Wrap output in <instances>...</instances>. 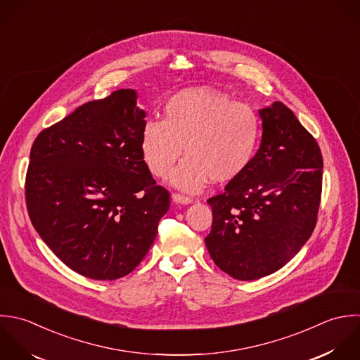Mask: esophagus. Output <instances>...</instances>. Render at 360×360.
Wrapping results in <instances>:
<instances>
[{
	"label": "esophagus",
	"instance_id": "1",
	"mask_svg": "<svg viewBox=\"0 0 360 360\" xmlns=\"http://www.w3.org/2000/svg\"><path fill=\"white\" fill-rule=\"evenodd\" d=\"M172 200L175 203H181V205H189L192 202L191 198L188 196H184V195H179V193H172Z\"/></svg>",
	"mask_w": 360,
	"mask_h": 360
}]
</instances>
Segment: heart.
I'll use <instances>...</instances> for the list:
<instances>
[{
	"label": "heart",
	"instance_id": "obj_1",
	"mask_svg": "<svg viewBox=\"0 0 360 360\" xmlns=\"http://www.w3.org/2000/svg\"><path fill=\"white\" fill-rule=\"evenodd\" d=\"M261 119L227 94L195 88L175 94L164 106V119L148 120L141 131L143 158L157 178H167L186 158L171 182L196 192L210 179L229 184L251 165L261 139Z\"/></svg>",
	"mask_w": 360,
	"mask_h": 360
}]
</instances>
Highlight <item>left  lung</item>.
<instances>
[{
	"label": "left lung",
	"mask_w": 360,
	"mask_h": 360,
	"mask_svg": "<svg viewBox=\"0 0 360 360\" xmlns=\"http://www.w3.org/2000/svg\"><path fill=\"white\" fill-rule=\"evenodd\" d=\"M259 116L262 140L251 165L207 199V251L238 281L268 276L302 250L316 229L323 191L321 150L295 113L274 102Z\"/></svg>",
	"instance_id": "obj_1"
}]
</instances>
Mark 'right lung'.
Masks as SVG:
<instances>
[{
    "instance_id": "obj_1",
    "label": "right lung",
    "mask_w": 360,
    "mask_h": 360,
    "mask_svg": "<svg viewBox=\"0 0 360 360\" xmlns=\"http://www.w3.org/2000/svg\"><path fill=\"white\" fill-rule=\"evenodd\" d=\"M144 124L136 91L117 89L78 106L32 144L29 219L56 257L85 278L129 275L169 209V192L141 154Z\"/></svg>"
}]
</instances>
